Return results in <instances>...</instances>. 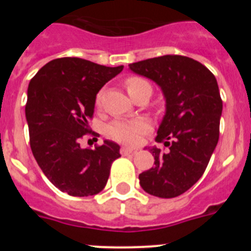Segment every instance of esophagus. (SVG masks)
<instances>
[{"label":"esophagus","instance_id":"1","mask_svg":"<svg viewBox=\"0 0 251 251\" xmlns=\"http://www.w3.org/2000/svg\"><path fill=\"white\" fill-rule=\"evenodd\" d=\"M133 152H136V150H133V148H129V147H122L121 148L122 154H129V153H133Z\"/></svg>","mask_w":251,"mask_h":251}]
</instances>
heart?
I'll list each match as a JSON object with an SVG mask.
<instances>
[{"instance_id":"obj_1","label":"heart","mask_w":251,"mask_h":251,"mask_svg":"<svg viewBox=\"0 0 251 251\" xmlns=\"http://www.w3.org/2000/svg\"><path fill=\"white\" fill-rule=\"evenodd\" d=\"M143 84H148L147 81L141 79V77H129L126 81V88L128 93L132 94L136 89ZM101 94L97 97V104L100 103ZM148 130V124L143 121H115L108 127V134L115 141L126 143V145H136L139 141L143 133Z\"/></svg>"}]
</instances>
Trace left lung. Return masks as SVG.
Masks as SVG:
<instances>
[{"mask_svg": "<svg viewBox=\"0 0 251 251\" xmlns=\"http://www.w3.org/2000/svg\"><path fill=\"white\" fill-rule=\"evenodd\" d=\"M129 69L154 81L166 99L156 142L168 151L150 148L154 167L139 175L141 187L161 199L179 196L201 178L219 141L223 100L216 77L181 55L143 60Z\"/></svg>", "mask_w": 251, "mask_h": 251, "instance_id": "left-lung-1", "label": "left lung"}]
</instances>
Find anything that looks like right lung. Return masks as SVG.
I'll return each mask as SVG.
<instances>
[{
  "instance_id": "obj_1",
  "label": "right lung",
  "mask_w": 251,
  "mask_h": 251,
  "mask_svg": "<svg viewBox=\"0 0 251 251\" xmlns=\"http://www.w3.org/2000/svg\"><path fill=\"white\" fill-rule=\"evenodd\" d=\"M123 70L79 57L49 61L31 79L25 113L30 146L51 183L70 196H92L105 187L119 146L104 141L94 150L79 139L89 132L97 94Z\"/></svg>"
}]
</instances>
